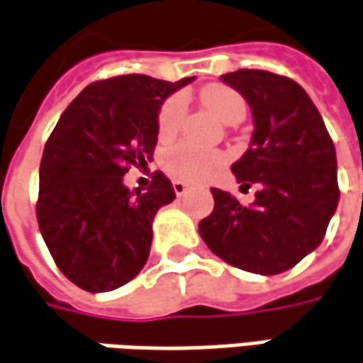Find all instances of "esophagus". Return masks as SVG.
<instances>
[{
  "label": "esophagus",
  "instance_id": "34e87169",
  "mask_svg": "<svg viewBox=\"0 0 363 363\" xmlns=\"http://www.w3.org/2000/svg\"><path fill=\"white\" fill-rule=\"evenodd\" d=\"M172 189H174V193L181 197V195H184L186 191H189V184L186 182H182V181H174L172 182Z\"/></svg>",
  "mask_w": 363,
  "mask_h": 363
}]
</instances>
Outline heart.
Instances as JSON below:
<instances>
[{"label": "heart", "mask_w": 363, "mask_h": 363, "mask_svg": "<svg viewBox=\"0 0 363 363\" xmlns=\"http://www.w3.org/2000/svg\"><path fill=\"white\" fill-rule=\"evenodd\" d=\"M201 99L217 113L219 118L228 123H233L235 119H244L245 101L244 97L225 85H211L201 91ZM186 113V101L182 95H170L158 109V135L162 140H170L172 135L181 130L182 119ZM225 162V154L215 150L197 148L193 144H174L162 154V166L166 170L179 179V181H201L207 179L215 168Z\"/></svg>", "instance_id": "obj_1"}]
</instances>
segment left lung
<instances>
[{
    "label": "left lung",
    "mask_w": 363,
    "mask_h": 363,
    "mask_svg": "<svg viewBox=\"0 0 363 363\" xmlns=\"http://www.w3.org/2000/svg\"><path fill=\"white\" fill-rule=\"evenodd\" d=\"M223 83L244 95L254 135L231 166L242 189L258 184L244 207L211 189L215 207L199 233L215 256L254 274H280L323 242L337 209V158L323 118L289 77L256 69L228 72Z\"/></svg>",
    "instance_id": "left-lung-1"
}]
</instances>
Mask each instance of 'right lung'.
<instances>
[{"instance_id":"right-lung-1","label":"right lung","mask_w":363,"mask_h":363,"mask_svg":"<svg viewBox=\"0 0 363 363\" xmlns=\"http://www.w3.org/2000/svg\"><path fill=\"white\" fill-rule=\"evenodd\" d=\"M191 81L148 74L95 81L58 119L40 162L36 217L58 270L79 289H119L148 260L154 215L177 195L160 170L134 193L123 174L152 158L160 105Z\"/></svg>"}]
</instances>
